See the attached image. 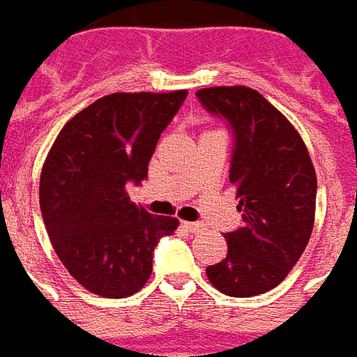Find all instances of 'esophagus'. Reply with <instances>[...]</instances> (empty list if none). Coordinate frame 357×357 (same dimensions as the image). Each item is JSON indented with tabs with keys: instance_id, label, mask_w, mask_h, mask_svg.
<instances>
[{
	"instance_id": "obj_1",
	"label": "esophagus",
	"mask_w": 357,
	"mask_h": 357,
	"mask_svg": "<svg viewBox=\"0 0 357 357\" xmlns=\"http://www.w3.org/2000/svg\"><path fill=\"white\" fill-rule=\"evenodd\" d=\"M183 227L188 232H192V234H196V232H199L204 229V225L202 223H183Z\"/></svg>"
}]
</instances>
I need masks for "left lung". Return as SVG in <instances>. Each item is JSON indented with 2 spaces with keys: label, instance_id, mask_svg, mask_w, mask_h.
<instances>
[{
  "label": "left lung",
  "instance_id": "left-lung-1",
  "mask_svg": "<svg viewBox=\"0 0 357 357\" xmlns=\"http://www.w3.org/2000/svg\"><path fill=\"white\" fill-rule=\"evenodd\" d=\"M196 98L232 132L229 178L242 211V227L225 234L227 257L207 267V279L234 298L264 294L282 282L310 242L315 169L300 134L259 92L217 86Z\"/></svg>",
  "mask_w": 357,
  "mask_h": 357
}]
</instances>
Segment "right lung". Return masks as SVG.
Here are the masks:
<instances>
[{
    "mask_svg": "<svg viewBox=\"0 0 357 357\" xmlns=\"http://www.w3.org/2000/svg\"><path fill=\"white\" fill-rule=\"evenodd\" d=\"M188 92L111 93L70 119L40 176V209L61 264L93 294L125 298L151 275L153 250L178 221L126 196Z\"/></svg>",
    "mask_w": 357,
    "mask_h": 357,
    "instance_id": "add662e5",
    "label": "right lung"
}]
</instances>
